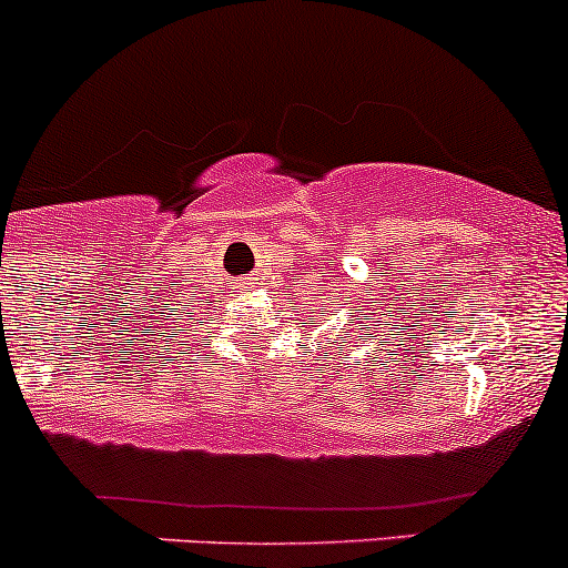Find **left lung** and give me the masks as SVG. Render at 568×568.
<instances>
[{
    "instance_id": "8db88e82",
    "label": "left lung",
    "mask_w": 568,
    "mask_h": 568,
    "mask_svg": "<svg viewBox=\"0 0 568 568\" xmlns=\"http://www.w3.org/2000/svg\"><path fill=\"white\" fill-rule=\"evenodd\" d=\"M359 337H362V335H359Z\"/></svg>"
}]
</instances>
